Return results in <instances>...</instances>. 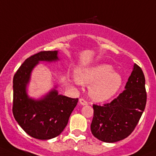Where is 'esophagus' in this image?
Instances as JSON below:
<instances>
[{
    "instance_id": "1",
    "label": "esophagus",
    "mask_w": 156,
    "mask_h": 156,
    "mask_svg": "<svg viewBox=\"0 0 156 156\" xmlns=\"http://www.w3.org/2000/svg\"><path fill=\"white\" fill-rule=\"evenodd\" d=\"M79 103L81 104V105H87V104H88V102H87L84 98H80Z\"/></svg>"
}]
</instances>
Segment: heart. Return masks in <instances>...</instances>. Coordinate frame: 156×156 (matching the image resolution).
I'll return each mask as SVG.
<instances>
[{"instance_id":"b5f03b06","label":"heart","mask_w":156,"mask_h":156,"mask_svg":"<svg viewBox=\"0 0 156 156\" xmlns=\"http://www.w3.org/2000/svg\"><path fill=\"white\" fill-rule=\"evenodd\" d=\"M107 64H100L78 71L77 81L81 84H91L90 96L96 101H105L118 91L122 84V77Z\"/></svg>"}]
</instances>
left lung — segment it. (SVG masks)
<instances>
[{
    "instance_id": "left-lung-1",
    "label": "left lung",
    "mask_w": 156,
    "mask_h": 156,
    "mask_svg": "<svg viewBox=\"0 0 156 156\" xmlns=\"http://www.w3.org/2000/svg\"><path fill=\"white\" fill-rule=\"evenodd\" d=\"M145 81L143 70L134 64L125 90L117 98L103 106L94 104L90 124L94 136L104 143H115L132 133L146 107Z\"/></svg>"
}]
</instances>
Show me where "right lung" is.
I'll use <instances>...</instances> for the list:
<instances>
[{"label":"right lung","instance_id":"right-lung-1","mask_svg":"<svg viewBox=\"0 0 156 156\" xmlns=\"http://www.w3.org/2000/svg\"><path fill=\"white\" fill-rule=\"evenodd\" d=\"M58 59V51H42L27 58L13 76V116L28 135L38 140H50L59 135L78 104V98L58 94L55 89L40 100L27 95V85L33 68L40 61Z\"/></svg>","mask_w":156,"mask_h":156}]
</instances>
